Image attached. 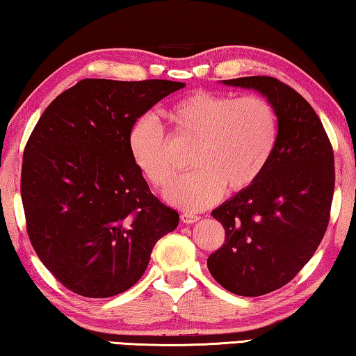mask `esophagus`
<instances>
[{"instance_id": "obj_1", "label": "esophagus", "mask_w": 356, "mask_h": 356, "mask_svg": "<svg viewBox=\"0 0 356 356\" xmlns=\"http://www.w3.org/2000/svg\"><path fill=\"white\" fill-rule=\"evenodd\" d=\"M200 220V216L194 215V213H181V221L184 224H193Z\"/></svg>"}]
</instances>
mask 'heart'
<instances>
[{
	"mask_svg": "<svg viewBox=\"0 0 356 356\" xmlns=\"http://www.w3.org/2000/svg\"><path fill=\"white\" fill-rule=\"evenodd\" d=\"M172 134L194 140L189 165L167 191V199L184 210H202L222 195L258 181L275 149L277 113L266 98L195 90L163 111ZM130 157L147 181L165 189L177 175L167 140L154 119L143 116L127 135Z\"/></svg>",
	"mask_w": 356,
	"mask_h": 356,
	"instance_id": "heart-1",
	"label": "heart"
}]
</instances>
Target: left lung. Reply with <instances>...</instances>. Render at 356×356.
Returning a JSON list of instances; mask_svg holds the SVG:
<instances>
[{
  "label": "left lung",
  "mask_w": 356,
  "mask_h": 356,
  "mask_svg": "<svg viewBox=\"0 0 356 356\" xmlns=\"http://www.w3.org/2000/svg\"><path fill=\"white\" fill-rule=\"evenodd\" d=\"M221 83L256 90L278 119L275 149L258 181L211 211L226 243L207 259L209 270L227 291L254 298L286 285L318 248L334 193V154L314 108L289 86L269 76Z\"/></svg>",
  "instance_id": "left-lung-1"
}]
</instances>
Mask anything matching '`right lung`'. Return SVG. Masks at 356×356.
<instances>
[{
	"mask_svg": "<svg viewBox=\"0 0 356 356\" xmlns=\"http://www.w3.org/2000/svg\"><path fill=\"white\" fill-rule=\"evenodd\" d=\"M167 79H84L60 94L33 129L22 204L38 258L65 288L111 298L143 275L179 215L149 191L129 152L132 124L183 89Z\"/></svg>",
	"mask_w": 356,
	"mask_h": 356,
	"instance_id": "1",
	"label": "right lung"
}]
</instances>
